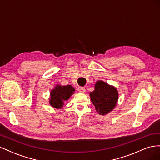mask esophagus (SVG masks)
Listing matches in <instances>:
<instances>
[{
    "mask_svg": "<svg viewBox=\"0 0 160 160\" xmlns=\"http://www.w3.org/2000/svg\"><path fill=\"white\" fill-rule=\"evenodd\" d=\"M77 91H78L79 92H80V93H85V88H83V87H79L78 88H77Z\"/></svg>",
    "mask_w": 160,
    "mask_h": 160,
    "instance_id": "esophagus-1",
    "label": "esophagus"
}]
</instances>
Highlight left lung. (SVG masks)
<instances>
[{
	"label": "left lung",
	"mask_w": 160,
	"mask_h": 160,
	"mask_svg": "<svg viewBox=\"0 0 160 160\" xmlns=\"http://www.w3.org/2000/svg\"><path fill=\"white\" fill-rule=\"evenodd\" d=\"M90 98L96 111L99 114L105 115L115 107L118 93L113 87L99 81L95 84V90L90 93Z\"/></svg>",
	"instance_id": "left-lung-1"
}]
</instances>
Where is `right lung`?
I'll return each mask as SVG.
<instances>
[{
    "label": "right lung",
    "mask_w": 160,
    "mask_h": 160,
    "mask_svg": "<svg viewBox=\"0 0 160 160\" xmlns=\"http://www.w3.org/2000/svg\"><path fill=\"white\" fill-rule=\"evenodd\" d=\"M74 91L75 89L71 85H57L55 89L51 92L49 101L51 105L57 109L62 108L65 101L69 99Z\"/></svg>",
    "instance_id": "1"
}]
</instances>
